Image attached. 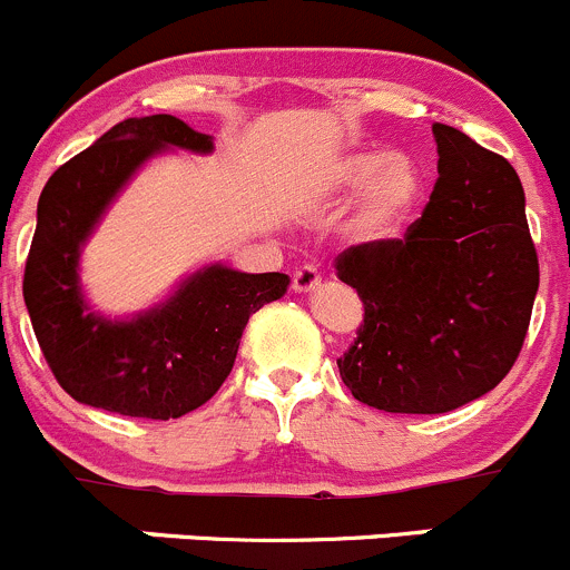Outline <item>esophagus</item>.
Listing matches in <instances>:
<instances>
[{"mask_svg": "<svg viewBox=\"0 0 570 570\" xmlns=\"http://www.w3.org/2000/svg\"><path fill=\"white\" fill-rule=\"evenodd\" d=\"M321 285V274L315 266H302L293 274V291L296 293H313Z\"/></svg>", "mask_w": 570, "mask_h": 570, "instance_id": "1", "label": "esophagus"}]
</instances>
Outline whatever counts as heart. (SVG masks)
I'll list each match as a JSON object with an SVG mask.
<instances>
[{
    "label": "heart",
    "instance_id": "1",
    "mask_svg": "<svg viewBox=\"0 0 570 570\" xmlns=\"http://www.w3.org/2000/svg\"><path fill=\"white\" fill-rule=\"evenodd\" d=\"M424 168L402 151L352 149L324 174V194L343 202L363 194L354 229L363 240H391L413 222L424 202Z\"/></svg>",
    "mask_w": 570,
    "mask_h": 570
}]
</instances>
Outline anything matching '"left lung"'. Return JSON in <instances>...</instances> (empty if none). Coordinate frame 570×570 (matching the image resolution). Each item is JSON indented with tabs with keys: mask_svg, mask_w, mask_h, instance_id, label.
Instances as JSON below:
<instances>
[{
	"mask_svg": "<svg viewBox=\"0 0 570 570\" xmlns=\"http://www.w3.org/2000/svg\"><path fill=\"white\" fill-rule=\"evenodd\" d=\"M432 135L438 183L424 216L402 240L337 257V277L365 304L341 380L385 413H449L493 391L521 352L540 283L515 168L446 124Z\"/></svg>",
	"mask_w": 570,
	"mask_h": 570,
	"instance_id": "obj_1",
	"label": "left lung"
}]
</instances>
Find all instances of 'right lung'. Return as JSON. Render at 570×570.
I'll return each mask as SVG.
<instances>
[{
  "label": "right lung",
  "mask_w": 570,
  "mask_h": 570,
  "mask_svg": "<svg viewBox=\"0 0 570 570\" xmlns=\"http://www.w3.org/2000/svg\"><path fill=\"white\" fill-rule=\"evenodd\" d=\"M171 149L210 155L213 135L177 116L127 118L49 177L24 272V304L60 387L88 407L129 419H179L233 371L252 313L287 293L279 272L207 263L149 309L110 318L91 307L80 257L135 174Z\"/></svg>",
  "instance_id": "right-lung-1"
}]
</instances>
